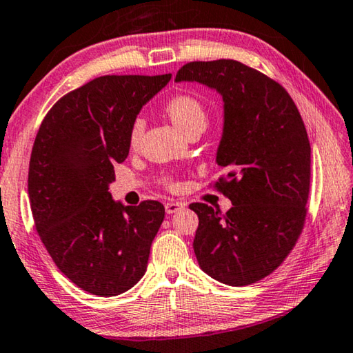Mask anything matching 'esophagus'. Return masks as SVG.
Returning <instances> with one entry per match:
<instances>
[{
	"instance_id": "obj_1",
	"label": "esophagus",
	"mask_w": 353,
	"mask_h": 353,
	"mask_svg": "<svg viewBox=\"0 0 353 353\" xmlns=\"http://www.w3.org/2000/svg\"><path fill=\"white\" fill-rule=\"evenodd\" d=\"M183 208H184V203H180V201H169V203H165V212L167 214H175L178 211H181Z\"/></svg>"
}]
</instances>
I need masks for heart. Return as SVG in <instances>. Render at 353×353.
<instances>
[{"mask_svg": "<svg viewBox=\"0 0 353 353\" xmlns=\"http://www.w3.org/2000/svg\"><path fill=\"white\" fill-rule=\"evenodd\" d=\"M167 113H169L172 122L181 130L184 134H189L194 130L203 128L205 130L206 122H208V114L206 110L203 107V103L199 99L190 96V94H178L172 97L165 105ZM145 122L142 117H136L132 122V127H130L128 133V141L130 145L136 147L139 144L142 138V133H144Z\"/></svg>", "mask_w": 353, "mask_h": 353, "instance_id": "1", "label": "heart"}]
</instances>
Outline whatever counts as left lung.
Here are the masks:
<instances>
[{"label": "left lung", "mask_w": 353, "mask_h": 353, "mask_svg": "<svg viewBox=\"0 0 353 353\" xmlns=\"http://www.w3.org/2000/svg\"><path fill=\"white\" fill-rule=\"evenodd\" d=\"M176 82L217 90L225 102L217 164L228 170L215 183L232 208L225 215L205 203L194 251L212 279L243 287L263 279L285 261L302 232L310 190V142L287 90L237 60L190 61Z\"/></svg>", "instance_id": "1"}]
</instances>
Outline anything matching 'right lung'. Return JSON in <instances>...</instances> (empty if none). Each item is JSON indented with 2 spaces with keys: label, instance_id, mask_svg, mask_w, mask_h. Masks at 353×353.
I'll use <instances>...</instances> for the list:
<instances>
[{
  "label": "right lung",
  "instance_id": "1",
  "mask_svg": "<svg viewBox=\"0 0 353 353\" xmlns=\"http://www.w3.org/2000/svg\"><path fill=\"white\" fill-rule=\"evenodd\" d=\"M170 77H97L59 99L35 136L28 178L35 230L57 268L86 293L121 294L147 270L164 206H123L108 186L114 164L128 157L132 122Z\"/></svg>",
  "mask_w": 353,
  "mask_h": 353
}]
</instances>
